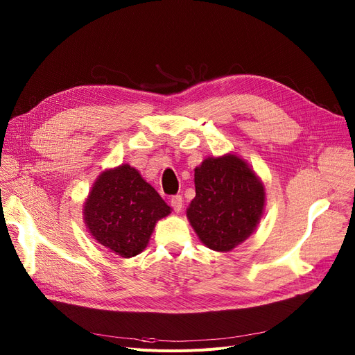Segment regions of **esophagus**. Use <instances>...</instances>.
<instances>
[{"label": "esophagus", "instance_id": "esophagus-1", "mask_svg": "<svg viewBox=\"0 0 355 355\" xmlns=\"http://www.w3.org/2000/svg\"><path fill=\"white\" fill-rule=\"evenodd\" d=\"M170 202H171V206L175 213H180L182 210V197L181 196H174Z\"/></svg>", "mask_w": 355, "mask_h": 355}]
</instances>
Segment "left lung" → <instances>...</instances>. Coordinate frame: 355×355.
Instances as JSON below:
<instances>
[{"label": "left lung", "instance_id": "left-lung-1", "mask_svg": "<svg viewBox=\"0 0 355 355\" xmlns=\"http://www.w3.org/2000/svg\"><path fill=\"white\" fill-rule=\"evenodd\" d=\"M196 197L187 218L201 243L226 253L256 230L265 211V185L236 154L209 157L194 170Z\"/></svg>", "mask_w": 355, "mask_h": 355}]
</instances>
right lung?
<instances>
[{
  "label": "right lung",
  "mask_w": 355,
  "mask_h": 355,
  "mask_svg": "<svg viewBox=\"0 0 355 355\" xmlns=\"http://www.w3.org/2000/svg\"><path fill=\"white\" fill-rule=\"evenodd\" d=\"M170 213L171 207L129 164L102 171L83 202V220L90 236L125 259L148 246L157 221Z\"/></svg>",
  "instance_id": "right-lung-1"
}]
</instances>
